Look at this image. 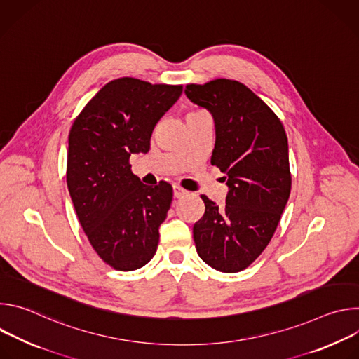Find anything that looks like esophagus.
<instances>
[{"label":"esophagus","instance_id":"34e87169","mask_svg":"<svg viewBox=\"0 0 359 359\" xmlns=\"http://www.w3.org/2000/svg\"><path fill=\"white\" fill-rule=\"evenodd\" d=\"M186 193H187V191H186L184 189H182L180 186H177V184H175V186H173V196H175V197H177V198H179V197L184 196Z\"/></svg>","mask_w":359,"mask_h":359}]
</instances>
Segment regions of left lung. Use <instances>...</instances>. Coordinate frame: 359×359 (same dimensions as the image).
<instances>
[{
    "label": "left lung",
    "instance_id": "obj_1",
    "mask_svg": "<svg viewBox=\"0 0 359 359\" xmlns=\"http://www.w3.org/2000/svg\"><path fill=\"white\" fill-rule=\"evenodd\" d=\"M186 96L215 121L212 165L224 173L226 206L209 197L193 226L198 257L223 273L247 269L270 243L291 191L288 140L281 121L245 85L190 83Z\"/></svg>",
    "mask_w": 359,
    "mask_h": 359
}]
</instances>
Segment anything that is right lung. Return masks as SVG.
<instances>
[{
    "instance_id": "1",
    "label": "right lung",
    "mask_w": 359,
    "mask_h": 359,
    "mask_svg": "<svg viewBox=\"0 0 359 359\" xmlns=\"http://www.w3.org/2000/svg\"><path fill=\"white\" fill-rule=\"evenodd\" d=\"M182 90L128 76L111 81L69 130L67 184L74 208L93 250L115 270H137L158 250L173 190L166 182L143 184L129 159L149 151L153 129Z\"/></svg>"
}]
</instances>
